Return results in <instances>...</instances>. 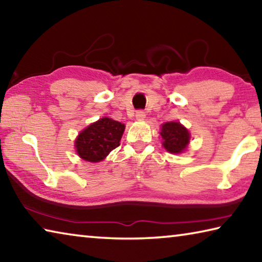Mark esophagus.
<instances>
[{
	"label": "esophagus",
	"instance_id": "1",
	"mask_svg": "<svg viewBox=\"0 0 262 262\" xmlns=\"http://www.w3.org/2000/svg\"><path fill=\"white\" fill-rule=\"evenodd\" d=\"M135 117H136L137 120H144V118H145V112H144V111H142V110L137 111L136 114H135Z\"/></svg>",
	"mask_w": 262,
	"mask_h": 262
}]
</instances>
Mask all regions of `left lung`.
Masks as SVG:
<instances>
[{"instance_id": "left-lung-1", "label": "left lung", "mask_w": 262, "mask_h": 262, "mask_svg": "<svg viewBox=\"0 0 262 262\" xmlns=\"http://www.w3.org/2000/svg\"><path fill=\"white\" fill-rule=\"evenodd\" d=\"M163 145L172 154L183 152L189 142V133L179 122H166L161 132Z\"/></svg>"}]
</instances>
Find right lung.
<instances>
[{
    "instance_id": "obj_1",
    "label": "right lung",
    "mask_w": 262,
    "mask_h": 262,
    "mask_svg": "<svg viewBox=\"0 0 262 262\" xmlns=\"http://www.w3.org/2000/svg\"><path fill=\"white\" fill-rule=\"evenodd\" d=\"M125 125L110 118L99 119L98 121L85 128L78 135L76 151L79 157L88 162H100L120 145Z\"/></svg>"
}]
</instances>
